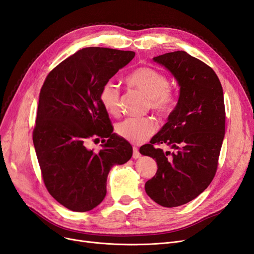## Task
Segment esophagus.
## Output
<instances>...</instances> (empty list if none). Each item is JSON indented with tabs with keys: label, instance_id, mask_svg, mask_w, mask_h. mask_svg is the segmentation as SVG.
<instances>
[{
	"label": "esophagus",
	"instance_id": "34e87169",
	"mask_svg": "<svg viewBox=\"0 0 254 254\" xmlns=\"http://www.w3.org/2000/svg\"><path fill=\"white\" fill-rule=\"evenodd\" d=\"M140 157H141V153L139 152V149H137V147H133L132 158H133V159H139Z\"/></svg>",
	"mask_w": 254,
	"mask_h": 254
}]
</instances>
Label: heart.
Wrapping results in <instances>:
<instances>
[{
  "instance_id": "obj_1",
  "label": "heart",
  "mask_w": 254,
  "mask_h": 254,
  "mask_svg": "<svg viewBox=\"0 0 254 254\" xmlns=\"http://www.w3.org/2000/svg\"><path fill=\"white\" fill-rule=\"evenodd\" d=\"M126 82L147 97L151 110L159 114H166L171 111L175 96L168 88L170 82L167 77L162 72L149 66H140L126 76ZM99 101L107 112L118 115L121 92L117 83L112 80L106 81L99 92ZM156 130L157 124L151 118H129L117 125L118 134L133 144L146 142Z\"/></svg>"
}]
</instances>
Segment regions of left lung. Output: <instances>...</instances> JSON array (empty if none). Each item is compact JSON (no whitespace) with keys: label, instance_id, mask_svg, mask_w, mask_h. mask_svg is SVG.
<instances>
[{"label":"left lung","instance_id":"obj_1","mask_svg":"<svg viewBox=\"0 0 254 254\" xmlns=\"http://www.w3.org/2000/svg\"><path fill=\"white\" fill-rule=\"evenodd\" d=\"M153 61L173 74L180 94L166 124L140 148L158 165L145 190L158 204L174 207L200 195L216 174L225 137L224 92L213 68L187 52L166 53ZM156 143L175 150L163 152L154 147Z\"/></svg>","mask_w":254,"mask_h":254}]
</instances>
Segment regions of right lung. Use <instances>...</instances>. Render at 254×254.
I'll return each mask as SVG.
<instances>
[{"instance_id": "obj_1", "label": "right lung", "mask_w": 254, "mask_h": 254, "mask_svg": "<svg viewBox=\"0 0 254 254\" xmlns=\"http://www.w3.org/2000/svg\"><path fill=\"white\" fill-rule=\"evenodd\" d=\"M131 51L86 48L50 72L39 95L33 142L49 193L74 212H87L107 193V177L126 163L132 146L113 133L99 92L127 65ZM102 139V149L88 150V139Z\"/></svg>"}]
</instances>
